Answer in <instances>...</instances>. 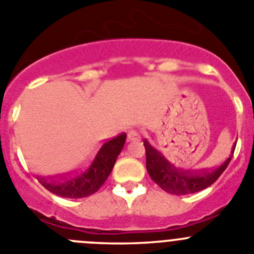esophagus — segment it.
Returning a JSON list of instances; mask_svg holds the SVG:
<instances>
[{
  "mask_svg": "<svg viewBox=\"0 0 254 254\" xmlns=\"http://www.w3.org/2000/svg\"><path fill=\"white\" fill-rule=\"evenodd\" d=\"M140 139V134H139L136 130H130L127 132V140L129 141H134V140H139Z\"/></svg>",
  "mask_w": 254,
  "mask_h": 254,
  "instance_id": "34e87169",
  "label": "esophagus"
}]
</instances>
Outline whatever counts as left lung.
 <instances>
[{
  "mask_svg": "<svg viewBox=\"0 0 254 254\" xmlns=\"http://www.w3.org/2000/svg\"><path fill=\"white\" fill-rule=\"evenodd\" d=\"M234 143L232 153L228 159L214 168V169H200V170H183L175 168L160 151L149 144L148 140H144L146 154V170L150 178L155 182L163 190L175 195H186V194L196 193L212 186L220 174L226 170L233 156Z\"/></svg>",
  "mask_w": 254,
  "mask_h": 254,
  "instance_id": "left-lung-1",
  "label": "left lung"
}]
</instances>
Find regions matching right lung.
<instances>
[{
	"label": "right lung",
	"mask_w": 254,
	"mask_h": 254,
	"mask_svg": "<svg viewBox=\"0 0 254 254\" xmlns=\"http://www.w3.org/2000/svg\"><path fill=\"white\" fill-rule=\"evenodd\" d=\"M127 134L105 141L96 154L92 156L89 164L70 177H63L60 179H40V183L50 190L64 198H84L96 193L105 183L113 170L116 158L124 148Z\"/></svg>",
	"instance_id": "1"
}]
</instances>
